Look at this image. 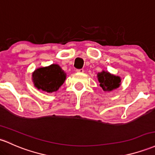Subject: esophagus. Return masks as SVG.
Here are the masks:
<instances>
[{
  "label": "esophagus",
  "mask_w": 155,
  "mask_h": 155,
  "mask_svg": "<svg viewBox=\"0 0 155 155\" xmlns=\"http://www.w3.org/2000/svg\"><path fill=\"white\" fill-rule=\"evenodd\" d=\"M76 73H79V74H82V73H84V70L83 69H77L76 71Z\"/></svg>",
  "instance_id": "34e87169"
}]
</instances>
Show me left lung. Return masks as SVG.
Wrapping results in <instances>:
<instances>
[{"label": "left lung", "instance_id": "obj_1", "mask_svg": "<svg viewBox=\"0 0 155 155\" xmlns=\"http://www.w3.org/2000/svg\"><path fill=\"white\" fill-rule=\"evenodd\" d=\"M99 85L104 92H111L117 89L121 84V78L119 76L110 74L106 71H103L97 74Z\"/></svg>", "mask_w": 155, "mask_h": 155}]
</instances>
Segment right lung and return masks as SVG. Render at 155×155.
<instances>
[{
  "mask_svg": "<svg viewBox=\"0 0 155 155\" xmlns=\"http://www.w3.org/2000/svg\"><path fill=\"white\" fill-rule=\"evenodd\" d=\"M66 77V73L57 64L38 68L31 74V80L35 87L49 93L58 91Z\"/></svg>",
  "mask_w": 155,
  "mask_h": 155,
  "instance_id": "right-lung-1",
  "label": "right lung"
}]
</instances>
